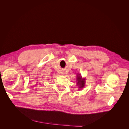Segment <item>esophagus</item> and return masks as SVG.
<instances>
[{"instance_id":"34e87169","label":"esophagus","mask_w":129,"mask_h":129,"mask_svg":"<svg viewBox=\"0 0 129 129\" xmlns=\"http://www.w3.org/2000/svg\"><path fill=\"white\" fill-rule=\"evenodd\" d=\"M62 74H63V73H62Z\"/></svg>"}]
</instances>
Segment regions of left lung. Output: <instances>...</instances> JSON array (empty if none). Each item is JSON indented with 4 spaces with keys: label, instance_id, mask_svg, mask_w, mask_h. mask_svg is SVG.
I'll return each instance as SVG.
<instances>
[{
    "label": "left lung",
    "instance_id": "8db88e82",
    "mask_svg": "<svg viewBox=\"0 0 129 129\" xmlns=\"http://www.w3.org/2000/svg\"><path fill=\"white\" fill-rule=\"evenodd\" d=\"M85 79H82V76H81L80 74H78L77 76V79H76V81H77V85H78L79 88H83L85 85Z\"/></svg>",
    "mask_w": 129,
    "mask_h": 129
}]
</instances>
